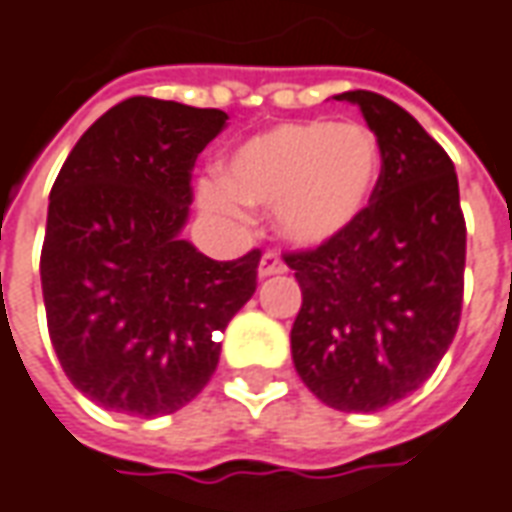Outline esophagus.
Listing matches in <instances>:
<instances>
[{
    "instance_id": "1",
    "label": "esophagus",
    "mask_w": 512,
    "mask_h": 512,
    "mask_svg": "<svg viewBox=\"0 0 512 512\" xmlns=\"http://www.w3.org/2000/svg\"><path fill=\"white\" fill-rule=\"evenodd\" d=\"M284 270H287L284 259L278 256L276 250H267V253L262 256V262H259V278L278 276V273H284Z\"/></svg>"
}]
</instances>
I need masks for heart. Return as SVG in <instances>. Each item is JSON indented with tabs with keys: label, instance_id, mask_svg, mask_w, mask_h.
Instances as JSON below:
<instances>
[{
	"label": "heart",
	"instance_id": "b5f03b06",
	"mask_svg": "<svg viewBox=\"0 0 512 512\" xmlns=\"http://www.w3.org/2000/svg\"><path fill=\"white\" fill-rule=\"evenodd\" d=\"M382 178L376 133L357 122H284L242 142L222 161L220 183H200V203L220 214L276 209L295 245H323L365 214Z\"/></svg>",
	"mask_w": 512,
	"mask_h": 512
}]
</instances>
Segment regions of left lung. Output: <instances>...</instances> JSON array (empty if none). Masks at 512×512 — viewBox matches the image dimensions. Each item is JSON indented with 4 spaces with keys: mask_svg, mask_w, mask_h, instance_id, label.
<instances>
[{
    "mask_svg": "<svg viewBox=\"0 0 512 512\" xmlns=\"http://www.w3.org/2000/svg\"><path fill=\"white\" fill-rule=\"evenodd\" d=\"M334 100L359 105L382 178L348 231L284 253L303 295L292 362L323 404L376 412L418 390L457 334L465 217L454 164L415 116L373 91Z\"/></svg>",
    "mask_w": 512,
    "mask_h": 512,
    "instance_id": "1",
    "label": "left lung"
}]
</instances>
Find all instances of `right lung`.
Here are the masks:
<instances>
[{
	"label": "right lung",
	"mask_w": 512,
	"mask_h": 512,
	"mask_svg": "<svg viewBox=\"0 0 512 512\" xmlns=\"http://www.w3.org/2000/svg\"><path fill=\"white\" fill-rule=\"evenodd\" d=\"M225 111L130 97L91 125L49 192L41 290L69 382L139 418L181 410L256 292L262 250L214 262L181 239L192 169Z\"/></svg>",
	"instance_id": "right-lung-1"
}]
</instances>
